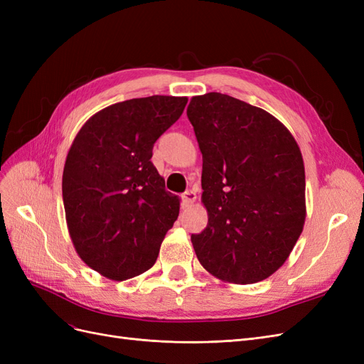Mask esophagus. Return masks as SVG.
Masks as SVG:
<instances>
[{
  "instance_id": "esophagus-1",
  "label": "esophagus",
  "mask_w": 364,
  "mask_h": 364,
  "mask_svg": "<svg viewBox=\"0 0 364 364\" xmlns=\"http://www.w3.org/2000/svg\"><path fill=\"white\" fill-rule=\"evenodd\" d=\"M196 199H197V194H196L193 190L185 191V193H183V196H182V202H183V205H185V206H190V205H193V203L196 202Z\"/></svg>"
}]
</instances>
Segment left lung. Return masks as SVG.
Returning <instances> with one entry per match:
<instances>
[{"label": "left lung", "mask_w": 364, "mask_h": 364, "mask_svg": "<svg viewBox=\"0 0 364 364\" xmlns=\"http://www.w3.org/2000/svg\"><path fill=\"white\" fill-rule=\"evenodd\" d=\"M203 158L208 225L191 235L218 279L253 284L277 272L305 223V168L281 121L226 94L193 97L186 109Z\"/></svg>", "instance_id": "left-lung-1"}]
</instances>
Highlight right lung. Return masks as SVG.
I'll use <instances>...</instances> for the list:
<instances>
[{"label": "right lung", "instance_id": "1", "mask_svg": "<svg viewBox=\"0 0 364 364\" xmlns=\"http://www.w3.org/2000/svg\"><path fill=\"white\" fill-rule=\"evenodd\" d=\"M186 97L151 95L105 107L86 121L65 162V215L79 257L124 281L155 264L179 215L151 164L156 139L182 115Z\"/></svg>", "mask_w": 364, "mask_h": 364}]
</instances>
